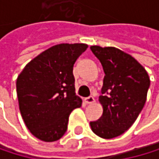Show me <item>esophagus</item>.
Returning <instances> with one entry per match:
<instances>
[{"label":"esophagus","mask_w":159,"mask_h":159,"mask_svg":"<svg viewBox=\"0 0 159 159\" xmlns=\"http://www.w3.org/2000/svg\"><path fill=\"white\" fill-rule=\"evenodd\" d=\"M94 102H95V99H94L93 96H89V97H87V98H85V103L86 104H92Z\"/></svg>","instance_id":"1"}]
</instances>
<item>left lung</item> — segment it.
Listing matches in <instances>:
<instances>
[{"label": "left lung", "mask_w": 159, "mask_h": 159, "mask_svg": "<svg viewBox=\"0 0 159 159\" xmlns=\"http://www.w3.org/2000/svg\"><path fill=\"white\" fill-rule=\"evenodd\" d=\"M90 49L105 73L99 97L103 115L90 121V126L99 137L111 139L123 134L137 120L147 100L150 78L137 60L120 49L98 45Z\"/></svg>", "instance_id": "left-lung-1"}]
</instances>
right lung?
Returning a JSON list of instances; mask_svg holds the SVG:
<instances>
[{"instance_id":"obj_1","label":"right lung","mask_w":159,"mask_h":159,"mask_svg":"<svg viewBox=\"0 0 159 159\" xmlns=\"http://www.w3.org/2000/svg\"><path fill=\"white\" fill-rule=\"evenodd\" d=\"M84 43H61L28 63L16 80L22 118L30 132L44 142H54L68 128L72 111L81 106L75 92L74 64L84 52Z\"/></svg>"}]
</instances>
